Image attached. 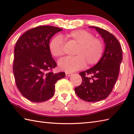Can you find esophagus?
Here are the masks:
<instances>
[{
  "label": "esophagus",
  "mask_w": 134,
  "mask_h": 134,
  "mask_svg": "<svg viewBox=\"0 0 134 134\" xmlns=\"http://www.w3.org/2000/svg\"><path fill=\"white\" fill-rule=\"evenodd\" d=\"M72 73H71V72H66V75L67 76H71L72 75Z\"/></svg>",
  "instance_id": "1"
}]
</instances>
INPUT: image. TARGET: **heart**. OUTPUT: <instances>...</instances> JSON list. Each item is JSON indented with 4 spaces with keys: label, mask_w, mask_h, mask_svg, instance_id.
Returning a JSON list of instances; mask_svg holds the SVG:
<instances>
[{
    "label": "heart",
    "mask_w": 134,
    "mask_h": 134,
    "mask_svg": "<svg viewBox=\"0 0 134 134\" xmlns=\"http://www.w3.org/2000/svg\"><path fill=\"white\" fill-rule=\"evenodd\" d=\"M64 39L77 45L74 57H66L59 62V67L66 72H74L86 66H92L98 63L103 54L104 46L102 40L94 38L92 34L85 30H75L63 36ZM64 42L60 36L53 38L49 44V49L53 57L63 56Z\"/></svg>",
    "instance_id": "heart-1"
}]
</instances>
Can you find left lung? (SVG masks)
<instances>
[{
  "instance_id": "1",
  "label": "left lung",
  "mask_w": 134,
  "mask_h": 134,
  "mask_svg": "<svg viewBox=\"0 0 134 134\" xmlns=\"http://www.w3.org/2000/svg\"><path fill=\"white\" fill-rule=\"evenodd\" d=\"M89 27L95 29L103 39L104 51L95 66L79 73L82 82L75 88V91L82 100L95 102L103 100L111 94L119 75L122 50L113 34L99 27Z\"/></svg>"
}]
</instances>
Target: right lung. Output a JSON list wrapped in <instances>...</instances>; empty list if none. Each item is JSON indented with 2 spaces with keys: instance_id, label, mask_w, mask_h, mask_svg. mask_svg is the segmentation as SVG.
<instances>
[{
  "instance_id": "1",
  "label": "right lung",
  "mask_w": 134,
  "mask_h": 134,
  "mask_svg": "<svg viewBox=\"0 0 134 134\" xmlns=\"http://www.w3.org/2000/svg\"><path fill=\"white\" fill-rule=\"evenodd\" d=\"M63 30L41 26L21 35L14 49L13 71L15 83L23 96L33 102H42L54 94L55 85L64 77V72L54 74L57 64L49 49V40Z\"/></svg>"
}]
</instances>
